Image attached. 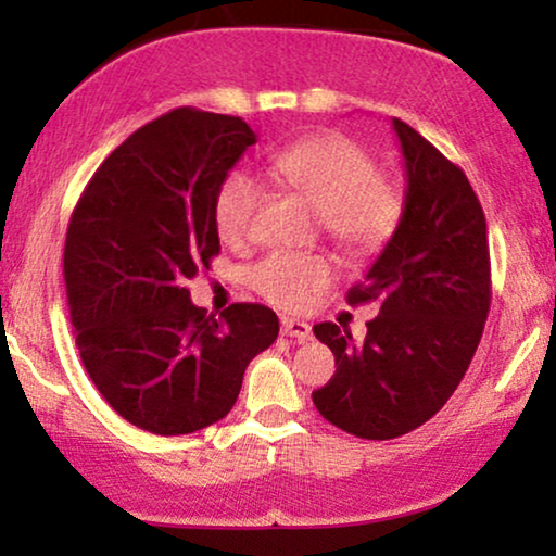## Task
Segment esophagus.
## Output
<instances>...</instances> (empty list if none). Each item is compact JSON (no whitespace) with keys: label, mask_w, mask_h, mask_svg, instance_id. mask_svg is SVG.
<instances>
[{"label":"esophagus","mask_w":556,"mask_h":556,"mask_svg":"<svg viewBox=\"0 0 556 556\" xmlns=\"http://www.w3.org/2000/svg\"><path fill=\"white\" fill-rule=\"evenodd\" d=\"M280 331H283L286 337H293V339H299V341H308L311 339V326L306 321H301V318L283 316V318H280Z\"/></svg>","instance_id":"obj_1"}]
</instances>
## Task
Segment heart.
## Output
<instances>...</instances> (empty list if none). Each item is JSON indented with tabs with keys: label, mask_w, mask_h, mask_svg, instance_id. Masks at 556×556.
Segmentation results:
<instances>
[{
	"label": "heart",
	"mask_w": 556,
	"mask_h": 556,
	"mask_svg": "<svg viewBox=\"0 0 556 556\" xmlns=\"http://www.w3.org/2000/svg\"><path fill=\"white\" fill-rule=\"evenodd\" d=\"M273 177L318 212L333 245L352 261L384 250L405 215V192L384 179L377 159L344 134H316L273 156ZM263 187L245 172H232L217 189L215 225L223 242L242 248L253 238ZM333 280L326 255L273 253L250 270V286L273 306L303 311Z\"/></svg>",
	"instance_id": "b5f03b06"
}]
</instances>
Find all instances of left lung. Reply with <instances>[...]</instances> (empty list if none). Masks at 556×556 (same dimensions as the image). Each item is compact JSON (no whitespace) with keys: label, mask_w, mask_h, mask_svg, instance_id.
Segmentation results:
<instances>
[{"label":"left lung","mask_w":556,"mask_h":556,"mask_svg":"<svg viewBox=\"0 0 556 556\" xmlns=\"http://www.w3.org/2000/svg\"><path fill=\"white\" fill-rule=\"evenodd\" d=\"M392 128L405 159V215L346 293L352 306L377 301L379 316L362 344L331 321L314 326L337 359L314 405L364 440L405 435L451 400L491 306L489 235L473 187L413 126L392 118Z\"/></svg>","instance_id":"1"}]
</instances>
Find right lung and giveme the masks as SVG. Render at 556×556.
Listing matches in <instances>:
<instances>
[{"label":"right lung","mask_w":556,"mask_h":556,"mask_svg":"<svg viewBox=\"0 0 556 556\" xmlns=\"http://www.w3.org/2000/svg\"><path fill=\"white\" fill-rule=\"evenodd\" d=\"M255 141L238 116L164 113L98 166L67 225L80 359L105 402L154 435L223 420L250 359L278 337L268 306L232 303L215 318L187 291L219 253L217 189Z\"/></svg>","instance_id":"obj_1"}]
</instances>
